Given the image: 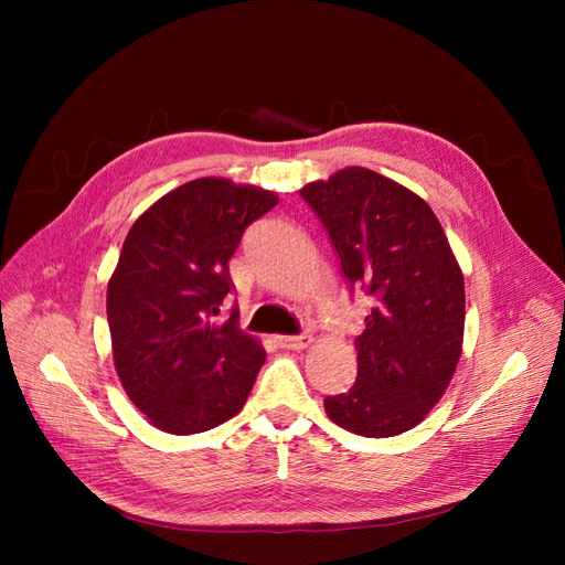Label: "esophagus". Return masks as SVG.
Returning <instances> with one entry per match:
<instances>
[{"label":"esophagus","instance_id":"obj_1","mask_svg":"<svg viewBox=\"0 0 565 565\" xmlns=\"http://www.w3.org/2000/svg\"><path fill=\"white\" fill-rule=\"evenodd\" d=\"M276 341H278L280 349H306V347H311L313 339L309 334H299V337L280 334V337H276Z\"/></svg>","mask_w":565,"mask_h":565}]
</instances>
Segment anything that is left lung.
I'll list each match as a JSON object with an SVG mask.
<instances>
[{
    "label": "left lung",
    "mask_w": 565,
    "mask_h": 565,
    "mask_svg": "<svg viewBox=\"0 0 565 565\" xmlns=\"http://www.w3.org/2000/svg\"><path fill=\"white\" fill-rule=\"evenodd\" d=\"M351 287L374 299L355 339L358 377L324 413L358 436L388 438L443 398L465 341V276L440 221L417 193L365 167L301 188Z\"/></svg>",
    "instance_id": "left-lung-1"
}]
</instances>
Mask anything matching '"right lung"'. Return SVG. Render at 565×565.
Returning <instances> with one entry per match:
<instances>
[{"mask_svg":"<svg viewBox=\"0 0 565 565\" xmlns=\"http://www.w3.org/2000/svg\"><path fill=\"white\" fill-rule=\"evenodd\" d=\"M276 204L259 185L204 177L162 195L129 228L106 311L117 377L156 429L202 434L243 409L266 351L235 313L216 316L243 231Z\"/></svg>","mask_w":565,"mask_h":565,"instance_id":"obj_1","label":"right lung"}]
</instances>
